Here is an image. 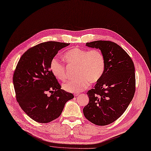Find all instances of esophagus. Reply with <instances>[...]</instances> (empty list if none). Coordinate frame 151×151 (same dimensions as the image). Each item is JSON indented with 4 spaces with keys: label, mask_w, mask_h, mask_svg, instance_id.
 <instances>
[{
    "label": "esophagus",
    "mask_w": 151,
    "mask_h": 151,
    "mask_svg": "<svg viewBox=\"0 0 151 151\" xmlns=\"http://www.w3.org/2000/svg\"><path fill=\"white\" fill-rule=\"evenodd\" d=\"M79 93H74V95H75V96H78L79 95Z\"/></svg>",
    "instance_id": "obj_1"
}]
</instances>
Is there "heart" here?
Segmentation results:
<instances>
[{"mask_svg": "<svg viewBox=\"0 0 151 151\" xmlns=\"http://www.w3.org/2000/svg\"><path fill=\"white\" fill-rule=\"evenodd\" d=\"M64 58L69 65L78 66L76 75L78 77L63 85V89L67 91L76 93L85 90L90 85V82H98L104 74L105 59L99 50L74 48L65 53ZM50 69L52 73L61 81H65L68 78L65 65L57 58H52Z\"/></svg>", "mask_w": 151, "mask_h": 151, "instance_id": "b5f03b06", "label": "heart"}]
</instances>
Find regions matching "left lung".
<instances>
[{
	"instance_id": "8db88e82",
	"label": "left lung",
	"mask_w": 151,
	"mask_h": 151,
	"mask_svg": "<svg viewBox=\"0 0 151 151\" xmlns=\"http://www.w3.org/2000/svg\"><path fill=\"white\" fill-rule=\"evenodd\" d=\"M86 45L101 50L106 66L101 78L87 92L90 101L83 114L92 123L106 126L118 119L132 101L136 91L134 65L129 55L114 42L98 40Z\"/></svg>"
}]
</instances>
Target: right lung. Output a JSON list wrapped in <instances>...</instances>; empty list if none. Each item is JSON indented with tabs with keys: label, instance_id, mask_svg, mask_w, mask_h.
I'll use <instances>...</instances> for the list:
<instances>
[{
	"label": "right lung",
	"instance_id": "add662e5",
	"mask_svg": "<svg viewBox=\"0 0 151 151\" xmlns=\"http://www.w3.org/2000/svg\"><path fill=\"white\" fill-rule=\"evenodd\" d=\"M69 45L53 41L38 44L27 50L17 65L13 76L17 101L31 119L40 123L58 118L65 103L74 98L61 90L50 69L52 58Z\"/></svg>",
	"mask_w": 151,
	"mask_h": 151
}]
</instances>
